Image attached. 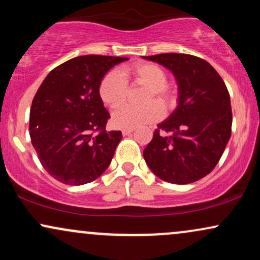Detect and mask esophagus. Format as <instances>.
Segmentation results:
<instances>
[{
    "mask_svg": "<svg viewBox=\"0 0 260 260\" xmlns=\"http://www.w3.org/2000/svg\"><path fill=\"white\" fill-rule=\"evenodd\" d=\"M134 132V129H123L122 131V134L123 136H129V134H132Z\"/></svg>",
    "mask_w": 260,
    "mask_h": 260,
    "instance_id": "1",
    "label": "esophagus"
}]
</instances>
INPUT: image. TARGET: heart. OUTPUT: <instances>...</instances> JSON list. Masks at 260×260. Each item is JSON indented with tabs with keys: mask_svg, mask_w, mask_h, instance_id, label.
<instances>
[{
	"mask_svg": "<svg viewBox=\"0 0 260 260\" xmlns=\"http://www.w3.org/2000/svg\"><path fill=\"white\" fill-rule=\"evenodd\" d=\"M124 74L134 84L147 88L143 99L145 105H123L115 110L111 122L116 128L134 129L144 124L153 123L162 117L164 111L161 107L165 110L174 107L177 92L174 85L166 82L168 76L160 66L151 62H138L124 68ZM99 95L106 106H120L127 96L126 80L116 71L107 72L99 84Z\"/></svg>",
	"mask_w": 260,
	"mask_h": 260,
	"instance_id": "obj_1",
	"label": "heart"
}]
</instances>
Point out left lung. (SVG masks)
Returning a JSON list of instances; mask_svg holds the SVG:
<instances>
[{"instance_id":"8db88e82","label":"left lung","mask_w":260,"mask_h":260,"mask_svg":"<svg viewBox=\"0 0 260 260\" xmlns=\"http://www.w3.org/2000/svg\"><path fill=\"white\" fill-rule=\"evenodd\" d=\"M145 59L162 64L178 84V106L157 124L143 151L157 177L176 184L210 174L231 137L230 94L220 74L205 59L187 53H160Z\"/></svg>"}]
</instances>
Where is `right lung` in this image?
<instances>
[{
    "mask_svg": "<svg viewBox=\"0 0 260 260\" xmlns=\"http://www.w3.org/2000/svg\"><path fill=\"white\" fill-rule=\"evenodd\" d=\"M127 57L85 55L57 66L38 89L30 107L31 144L55 180L80 186L96 180L122 139L106 132L110 113L99 95L103 77Z\"/></svg>",
    "mask_w": 260,
    "mask_h": 260,
    "instance_id": "right-lung-1",
    "label": "right lung"
}]
</instances>
